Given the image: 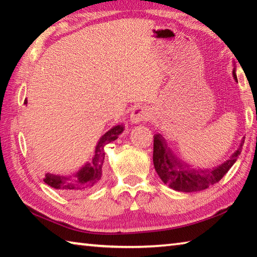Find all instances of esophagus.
<instances>
[{
    "mask_svg": "<svg viewBox=\"0 0 257 257\" xmlns=\"http://www.w3.org/2000/svg\"><path fill=\"white\" fill-rule=\"evenodd\" d=\"M151 118L150 116V111L147 110L144 106H136L134 107L132 112V115H130V119H132V122L134 123H139L144 122Z\"/></svg>",
    "mask_w": 257,
    "mask_h": 257,
    "instance_id": "34e87169",
    "label": "esophagus"
}]
</instances>
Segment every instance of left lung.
I'll use <instances>...</instances> for the list:
<instances>
[{
	"label": "left lung",
	"mask_w": 257,
	"mask_h": 257,
	"mask_svg": "<svg viewBox=\"0 0 257 257\" xmlns=\"http://www.w3.org/2000/svg\"><path fill=\"white\" fill-rule=\"evenodd\" d=\"M233 77L237 81V76L233 71ZM243 141L240 144L238 151L234 153L227 162L220 165L219 168L213 169V170H195L186 167L180 161H178L175 155L169 150L164 138L160 134L154 136L153 144V162L155 171L158 172L165 185L170 188L184 191V193H193V191H199L206 189L207 187L219 182L224 177L233 163L237 161V158L242 150Z\"/></svg>",
	"instance_id": "8db88e82"
}]
</instances>
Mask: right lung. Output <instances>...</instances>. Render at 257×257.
Listing matches in <instances>:
<instances>
[{
	"label": "right lung",
	"mask_w": 257,
	"mask_h": 257,
	"mask_svg": "<svg viewBox=\"0 0 257 257\" xmlns=\"http://www.w3.org/2000/svg\"><path fill=\"white\" fill-rule=\"evenodd\" d=\"M25 104L27 101L25 99ZM123 132V125L118 124L108 130L104 136L99 139L98 144L95 147V155L90 162L87 163L81 170L77 173L75 178H64L60 176H53L46 173L44 182L52 188L59 189L63 193L69 195H77L86 193L94 187L98 185L102 179V168L105 153H104V146L108 143L115 141L119 135Z\"/></svg>",
	"instance_id": "right-lung-1"
}]
</instances>
